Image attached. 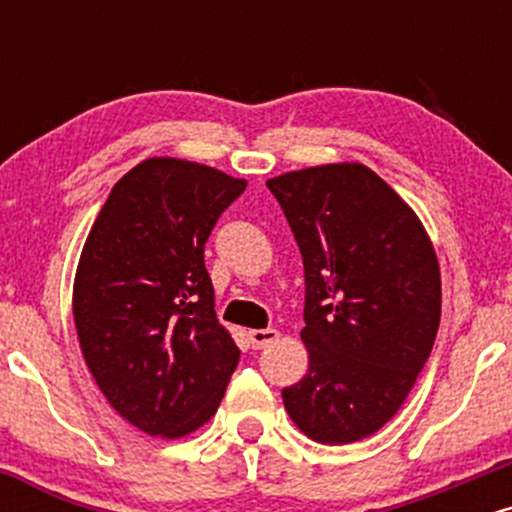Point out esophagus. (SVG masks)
I'll list each match as a JSON object with an SVG mask.
<instances>
[{"label":"esophagus","instance_id":"esophagus-1","mask_svg":"<svg viewBox=\"0 0 512 512\" xmlns=\"http://www.w3.org/2000/svg\"><path fill=\"white\" fill-rule=\"evenodd\" d=\"M250 344L252 349H264V346L274 344L279 339V332L276 330H250Z\"/></svg>","mask_w":512,"mask_h":512}]
</instances>
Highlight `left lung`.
I'll return each mask as SVG.
<instances>
[{
    "instance_id": "1",
    "label": "left lung",
    "mask_w": 512,
    "mask_h": 512,
    "mask_svg": "<svg viewBox=\"0 0 512 512\" xmlns=\"http://www.w3.org/2000/svg\"><path fill=\"white\" fill-rule=\"evenodd\" d=\"M303 255L308 373L281 392L291 421L322 445L373 436L431 356L440 267L416 211L363 163L267 180Z\"/></svg>"
}]
</instances>
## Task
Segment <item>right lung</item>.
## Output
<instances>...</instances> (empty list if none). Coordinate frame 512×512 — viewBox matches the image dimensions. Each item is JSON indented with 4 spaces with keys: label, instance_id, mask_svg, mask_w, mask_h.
<instances>
[{
    "label": "right lung",
    "instance_id": "add662e5",
    "mask_svg": "<svg viewBox=\"0 0 512 512\" xmlns=\"http://www.w3.org/2000/svg\"><path fill=\"white\" fill-rule=\"evenodd\" d=\"M245 187L185 158H146L117 180L88 231L72 293L81 354L117 414L149 436L202 428L238 366L204 243Z\"/></svg>",
    "mask_w": 512,
    "mask_h": 512
}]
</instances>
